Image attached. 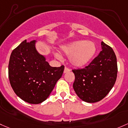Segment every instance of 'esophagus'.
Returning <instances> with one entry per match:
<instances>
[{"instance_id": "obj_1", "label": "esophagus", "mask_w": 128, "mask_h": 128, "mask_svg": "<svg viewBox=\"0 0 128 128\" xmlns=\"http://www.w3.org/2000/svg\"><path fill=\"white\" fill-rule=\"evenodd\" d=\"M70 70L69 69V68H66V67L65 68H64V74H66V73H67V72H69V71Z\"/></svg>"}]
</instances>
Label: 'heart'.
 <instances>
[{
	"mask_svg": "<svg viewBox=\"0 0 128 128\" xmlns=\"http://www.w3.org/2000/svg\"><path fill=\"white\" fill-rule=\"evenodd\" d=\"M60 52L66 56H69V61L73 66L82 68L87 65L94 56L96 53V46L94 43L91 41L76 40L62 45ZM55 56L60 58L59 54Z\"/></svg>",
	"mask_w": 128,
	"mask_h": 128,
	"instance_id": "obj_1",
	"label": "heart"
}]
</instances>
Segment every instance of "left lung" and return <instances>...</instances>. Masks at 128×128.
Instances as JSON below:
<instances>
[{"mask_svg":"<svg viewBox=\"0 0 128 128\" xmlns=\"http://www.w3.org/2000/svg\"><path fill=\"white\" fill-rule=\"evenodd\" d=\"M102 50L83 68L72 70L75 75L73 88L82 100L89 103L100 101L110 92L117 76L116 57L111 47L101 42Z\"/></svg>","mask_w":128,"mask_h":128,"instance_id":"obj_1","label":"left lung"}]
</instances>
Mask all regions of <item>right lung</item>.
<instances>
[{
	"label": "right lung",
	"instance_id": "1",
	"mask_svg": "<svg viewBox=\"0 0 128 128\" xmlns=\"http://www.w3.org/2000/svg\"><path fill=\"white\" fill-rule=\"evenodd\" d=\"M36 40L21 42L10 55L8 77L13 91L24 101L38 104L45 100L62 75L64 66H50L37 52Z\"/></svg>",
	"mask_w": 128,
	"mask_h": 128
}]
</instances>
